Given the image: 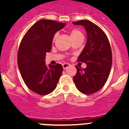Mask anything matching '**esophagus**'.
<instances>
[{"label":"esophagus","mask_w":129,"mask_h":129,"mask_svg":"<svg viewBox=\"0 0 129 129\" xmlns=\"http://www.w3.org/2000/svg\"><path fill=\"white\" fill-rule=\"evenodd\" d=\"M70 64H68V63H64L62 64V67H63V69L64 70H65L66 68H67V67H68L69 66H70Z\"/></svg>","instance_id":"34e87169"}]
</instances>
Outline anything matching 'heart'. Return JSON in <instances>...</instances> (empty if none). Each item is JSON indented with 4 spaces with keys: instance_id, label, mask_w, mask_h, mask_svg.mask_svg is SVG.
<instances>
[{
    "instance_id": "1",
    "label": "heart",
    "mask_w": 129,
    "mask_h": 129,
    "mask_svg": "<svg viewBox=\"0 0 129 129\" xmlns=\"http://www.w3.org/2000/svg\"><path fill=\"white\" fill-rule=\"evenodd\" d=\"M70 35L72 40H74L76 39L83 37V34H82V33L77 29H72V30H70ZM57 37V34H55L54 35V36L53 37V39H52V42H53V43L55 42Z\"/></svg>"
}]
</instances>
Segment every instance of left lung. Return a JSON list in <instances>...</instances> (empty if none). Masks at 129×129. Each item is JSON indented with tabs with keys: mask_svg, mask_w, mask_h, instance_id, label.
<instances>
[{
	"mask_svg": "<svg viewBox=\"0 0 129 129\" xmlns=\"http://www.w3.org/2000/svg\"><path fill=\"white\" fill-rule=\"evenodd\" d=\"M86 29L87 41L77 61L85 62L86 68L76 66L73 79L81 93L92 94L100 90L107 82L112 62V54L108 37L102 29L87 20L74 22Z\"/></svg>",
	"mask_w": 129,
	"mask_h": 129,
	"instance_id": "left-lung-1",
	"label": "left lung"
}]
</instances>
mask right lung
I'll list each match as a JSON object with an SVG mask.
<instances>
[{
	"label": "right lung",
	"instance_id": "right-lung-1",
	"mask_svg": "<svg viewBox=\"0 0 129 129\" xmlns=\"http://www.w3.org/2000/svg\"><path fill=\"white\" fill-rule=\"evenodd\" d=\"M65 24L42 19L35 22L25 34L19 45L17 63L27 87L39 95H47L56 88L63 68L60 64H45L46 52L52 48L55 34Z\"/></svg>",
	"mask_w": 129,
	"mask_h": 129
}]
</instances>
